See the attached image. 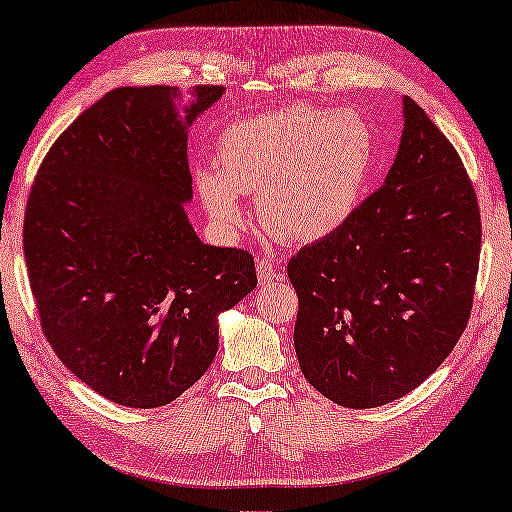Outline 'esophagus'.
<instances>
[{"label":"esophagus","instance_id":"obj_1","mask_svg":"<svg viewBox=\"0 0 512 512\" xmlns=\"http://www.w3.org/2000/svg\"><path fill=\"white\" fill-rule=\"evenodd\" d=\"M258 279H261V283H270L274 279H281L279 272H276V265H274V258L270 256H261L258 258Z\"/></svg>","mask_w":512,"mask_h":512}]
</instances>
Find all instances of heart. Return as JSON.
<instances>
[{
    "mask_svg": "<svg viewBox=\"0 0 512 512\" xmlns=\"http://www.w3.org/2000/svg\"><path fill=\"white\" fill-rule=\"evenodd\" d=\"M199 165L195 186L224 233L242 224L240 192H256L261 222L288 242H315L345 224L374 161L370 124L354 111L295 104L233 122Z\"/></svg>",
    "mask_w": 512,
    "mask_h": 512,
    "instance_id": "1",
    "label": "heart"
}]
</instances>
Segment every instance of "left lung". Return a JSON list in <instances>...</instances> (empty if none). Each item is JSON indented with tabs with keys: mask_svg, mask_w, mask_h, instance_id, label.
<instances>
[{
	"mask_svg": "<svg viewBox=\"0 0 512 512\" xmlns=\"http://www.w3.org/2000/svg\"><path fill=\"white\" fill-rule=\"evenodd\" d=\"M404 120L383 186L288 263L299 367L345 408L415 390L454 351L472 313L481 256L474 186L454 145L410 97Z\"/></svg>",
	"mask_w": 512,
	"mask_h": 512,
	"instance_id": "obj_1",
	"label": "left lung"
}]
</instances>
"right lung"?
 <instances>
[{"mask_svg":"<svg viewBox=\"0 0 512 512\" xmlns=\"http://www.w3.org/2000/svg\"><path fill=\"white\" fill-rule=\"evenodd\" d=\"M199 86L186 120L165 86L115 88L49 149L24 213L40 329L106 399L158 408L211 367L217 317L256 288L254 256L204 245L188 222V131L222 95Z\"/></svg>","mask_w":512,"mask_h":512,"instance_id":"1","label":"right lung"}]
</instances>
